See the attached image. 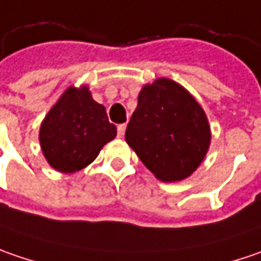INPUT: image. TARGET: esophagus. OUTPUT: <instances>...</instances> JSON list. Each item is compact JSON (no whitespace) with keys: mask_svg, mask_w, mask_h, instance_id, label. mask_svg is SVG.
Masks as SVG:
<instances>
[{"mask_svg":"<svg viewBox=\"0 0 261 261\" xmlns=\"http://www.w3.org/2000/svg\"><path fill=\"white\" fill-rule=\"evenodd\" d=\"M125 124H119L118 127H117V133H118V137H124V134H125Z\"/></svg>","mask_w":261,"mask_h":261,"instance_id":"esophagus-1","label":"esophagus"}]
</instances>
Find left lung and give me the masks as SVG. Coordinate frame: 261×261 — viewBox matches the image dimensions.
<instances>
[{
    "mask_svg": "<svg viewBox=\"0 0 261 261\" xmlns=\"http://www.w3.org/2000/svg\"><path fill=\"white\" fill-rule=\"evenodd\" d=\"M125 140L156 178L171 182L191 175L210 143L206 114L184 87L168 79L144 86Z\"/></svg>",
    "mask_w": 261,
    "mask_h": 261,
    "instance_id": "8db88e82",
    "label": "left lung"
}]
</instances>
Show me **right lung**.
Wrapping results in <instances>:
<instances>
[{
	"label": "right lung",
	"mask_w": 261,
	"mask_h": 261,
	"mask_svg": "<svg viewBox=\"0 0 261 261\" xmlns=\"http://www.w3.org/2000/svg\"><path fill=\"white\" fill-rule=\"evenodd\" d=\"M115 136L117 127L109 122L105 107L83 86L65 90L43 119L39 140L52 168L70 174L92 164Z\"/></svg>",
	"instance_id": "add662e5"
}]
</instances>
